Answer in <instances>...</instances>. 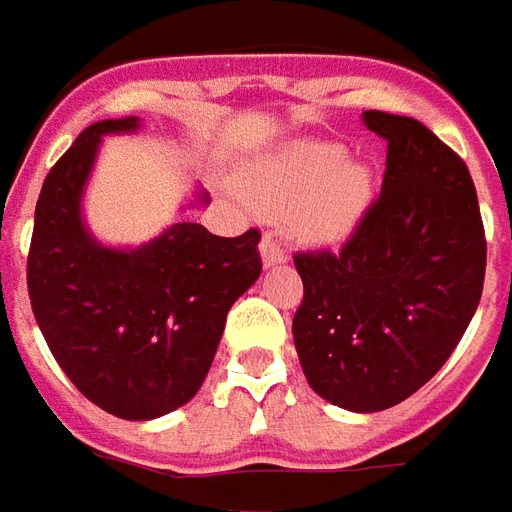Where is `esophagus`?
I'll use <instances>...</instances> for the list:
<instances>
[{"mask_svg":"<svg viewBox=\"0 0 512 512\" xmlns=\"http://www.w3.org/2000/svg\"><path fill=\"white\" fill-rule=\"evenodd\" d=\"M262 259L264 267H275V264L286 262V248L278 242L275 234H264L262 237Z\"/></svg>","mask_w":512,"mask_h":512,"instance_id":"1","label":"esophagus"}]
</instances>
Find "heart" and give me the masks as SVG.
<instances>
[{"label":"heart","instance_id":"heart-1","mask_svg":"<svg viewBox=\"0 0 512 512\" xmlns=\"http://www.w3.org/2000/svg\"><path fill=\"white\" fill-rule=\"evenodd\" d=\"M248 198L270 215H292V228L303 239L333 242L369 204V176L347 165L336 143H300L248 181Z\"/></svg>","mask_w":512,"mask_h":512}]
</instances>
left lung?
I'll return each instance as SVG.
<instances>
[{
	"label": "left lung",
	"mask_w": 512,
	"mask_h": 512,
	"mask_svg": "<svg viewBox=\"0 0 512 512\" xmlns=\"http://www.w3.org/2000/svg\"><path fill=\"white\" fill-rule=\"evenodd\" d=\"M386 173L342 250H303L292 320L308 386L358 413L397 405L444 366L477 311L485 228L466 162L424 123L366 110Z\"/></svg>",
	"instance_id": "8db88e82"
}]
</instances>
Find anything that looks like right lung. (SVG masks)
I'll return each mask as SVG.
<instances>
[{
	"mask_svg": "<svg viewBox=\"0 0 512 512\" xmlns=\"http://www.w3.org/2000/svg\"><path fill=\"white\" fill-rule=\"evenodd\" d=\"M132 129L134 115L93 123L54 162L35 206L27 289L76 389L112 416L146 422L201 389L228 308L262 273V231L215 237L176 223L137 250L99 245L79 217L82 187L101 134Z\"/></svg>",
	"mask_w": 512,
	"mask_h": 512,
	"instance_id": "1",
	"label": "right lung"
}]
</instances>
